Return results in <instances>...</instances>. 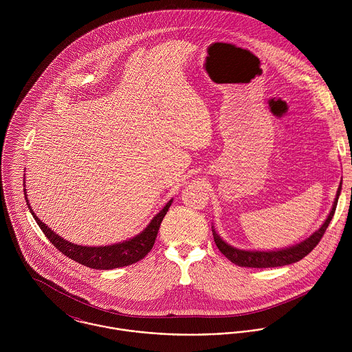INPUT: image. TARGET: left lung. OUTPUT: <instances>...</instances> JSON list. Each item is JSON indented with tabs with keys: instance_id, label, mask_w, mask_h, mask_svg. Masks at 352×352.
I'll return each mask as SVG.
<instances>
[{
	"instance_id": "8db88e82",
	"label": "left lung",
	"mask_w": 352,
	"mask_h": 352,
	"mask_svg": "<svg viewBox=\"0 0 352 352\" xmlns=\"http://www.w3.org/2000/svg\"><path fill=\"white\" fill-rule=\"evenodd\" d=\"M340 191H342V182H340V186L338 188L335 201L332 204V210L328 214V217L324 221V223L311 236H309L306 240H303L300 244H296L293 247L282 248V250H276V251H247V250H239V248L232 247L226 241H223L222 237L214 229V226H211L214 241H215V244H217L219 251L222 252L232 263H234V264H237L240 267L271 268V267H282V265L293 264L296 261H300L306 254H309L310 252L314 250V247L320 243V240L324 236L329 222L332 221V217L335 214L338 201H339V197H340Z\"/></svg>"
}]
</instances>
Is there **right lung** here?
Returning <instances> with one entry per match:
<instances>
[{"label":"right lung","instance_id":"1","mask_svg":"<svg viewBox=\"0 0 352 352\" xmlns=\"http://www.w3.org/2000/svg\"><path fill=\"white\" fill-rule=\"evenodd\" d=\"M24 195H25V201L30 208V212L35 218L36 223L39 225V228L42 229L45 236L50 240L51 244L56 250L62 252L63 254H66L69 258H72L82 265H87L89 268H95V270H113V268L134 264V263L140 261L141 258H144L153 248L160 225H161L168 208L170 207V204L173 201V199L168 201L162 207V210L153 217L149 225L141 233L134 236L133 239H129L123 243L105 245V247H85V245H77V244L69 243L67 240H65L59 234H56L54 230H51L46 223H43L35 215V212L30 204V201L27 198L25 188H24Z\"/></svg>","mask_w":352,"mask_h":352}]
</instances>
